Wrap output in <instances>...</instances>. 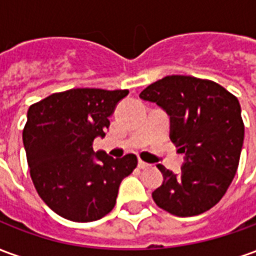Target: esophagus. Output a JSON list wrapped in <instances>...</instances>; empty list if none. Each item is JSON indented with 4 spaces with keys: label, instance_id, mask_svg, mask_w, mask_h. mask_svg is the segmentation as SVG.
Instances as JSON below:
<instances>
[{
    "label": "esophagus",
    "instance_id": "esophagus-1",
    "mask_svg": "<svg viewBox=\"0 0 256 256\" xmlns=\"http://www.w3.org/2000/svg\"><path fill=\"white\" fill-rule=\"evenodd\" d=\"M150 163H145V162H142V160L138 162V167H140V168H148V167H150Z\"/></svg>",
    "mask_w": 256,
    "mask_h": 256
}]
</instances>
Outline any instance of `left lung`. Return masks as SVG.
<instances>
[{
    "label": "left lung",
    "mask_w": 256,
    "mask_h": 256,
    "mask_svg": "<svg viewBox=\"0 0 256 256\" xmlns=\"http://www.w3.org/2000/svg\"><path fill=\"white\" fill-rule=\"evenodd\" d=\"M140 97L170 115V138L185 155L180 174L158 164L163 184L155 203L177 216L203 214L220 202L236 176L244 123L236 96L208 79L168 75Z\"/></svg>",
    "instance_id": "1"
}]
</instances>
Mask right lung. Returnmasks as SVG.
Segmentation results:
<instances>
[{
	"label": "right lung",
	"instance_id": "add662e5",
	"mask_svg": "<svg viewBox=\"0 0 256 256\" xmlns=\"http://www.w3.org/2000/svg\"><path fill=\"white\" fill-rule=\"evenodd\" d=\"M128 90L70 89L28 108L23 130L30 176L40 198L66 220L92 222L111 212L119 185L137 156L114 159L93 152L115 106Z\"/></svg>",
	"mask_w": 256,
	"mask_h": 256
}]
</instances>
